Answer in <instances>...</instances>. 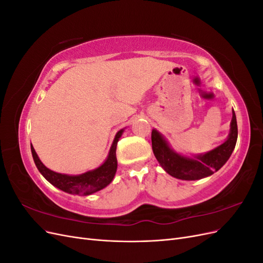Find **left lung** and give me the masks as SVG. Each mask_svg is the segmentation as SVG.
<instances>
[{"instance_id": "obj_1", "label": "left lung", "mask_w": 263, "mask_h": 263, "mask_svg": "<svg viewBox=\"0 0 263 263\" xmlns=\"http://www.w3.org/2000/svg\"><path fill=\"white\" fill-rule=\"evenodd\" d=\"M237 137L238 128L234 109L227 139L218 147L205 154L192 155V157L181 155L171 148L168 140L161 133L155 128L151 132L154 155L162 169L171 177L185 181L208 178L214 172L218 171L232 156Z\"/></svg>"}]
</instances>
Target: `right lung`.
<instances>
[{"label":"right lung","mask_w":263,"mask_h":263,"mask_svg":"<svg viewBox=\"0 0 263 263\" xmlns=\"http://www.w3.org/2000/svg\"><path fill=\"white\" fill-rule=\"evenodd\" d=\"M125 128L118 130L115 135L113 144L110 146L108 151V156L97 169L86 171L77 176H70V174H63L54 172L41 161L38 155L30 144L31 155L35 161L38 171L42 173V176L48 181L49 183L57 189L63 191V192L69 194H77V195H91L95 192L106 187L110 182L113 181L115 173L117 170V159H116V146L119 138L122 137Z\"/></svg>","instance_id":"add662e5"}]
</instances>
